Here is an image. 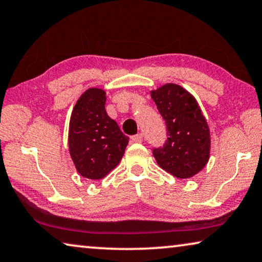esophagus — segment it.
Instances as JSON below:
<instances>
[{"mask_svg":"<svg viewBox=\"0 0 262 262\" xmlns=\"http://www.w3.org/2000/svg\"><path fill=\"white\" fill-rule=\"evenodd\" d=\"M131 140H132V142H135V143H142L143 136H142V134L135 135V136H132V137H131Z\"/></svg>","mask_w":262,"mask_h":262,"instance_id":"34e87169","label":"esophagus"}]
</instances>
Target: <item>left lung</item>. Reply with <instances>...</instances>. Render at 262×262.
I'll return each mask as SVG.
<instances>
[{
  "instance_id": "1",
  "label": "left lung",
  "mask_w": 262,
  "mask_h": 262,
  "mask_svg": "<svg viewBox=\"0 0 262 262\" xmlns=\"http://www.w3.org/2000/svg\"><path fill=\"white\" fill-rule=\"evenodd\" d=\"M150 94L168 130L164 146L154 149L157 164L177 178L195 176L210 157V131L199 103L176 84H165Z\"/></svg>"
}]
</instances>
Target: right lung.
<instances>
[{
    "instance_id": "add662e5",
    "label": "right lung",
    "mask_w": 262,
    "mask_h": 262,
    "mask_svg": "<svg viewBox=\"0 0 262 262\" xmlns=\"http://www.w3.org/2000/svg\"><path fill=\"white\" fill-rule=\"evenodd\" d=\"M106 92L92 87L81 94L70 119L68 149L82 177L99 181L119 164L128 144L105 110Z\"/></svg>"
}]
</instances>
